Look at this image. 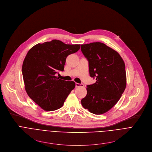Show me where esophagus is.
Returning a JSON list of instances; mask_svg holds the SVG:
<instances>
[{
	"label": "esophagus",
	"mask_w": 152,
	"mask_h": 152,
	"mask_svg": "<svg viewBox=\"0 0 152 152\" xmlns=\"http://www.w3.org/2000/svg\"><path fill=\"white\" fill-rule=\"evenodd\" d=\"M84 85H83V84H80V83H75V87L76 88H78V87H81V86H83Z\"/></svg>",
	"instance_id": "34e87169"
}]
</instances>
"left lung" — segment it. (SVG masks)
I'll use <instances>...</instances> for the list:
<instances>
[{
  "label": "left lung",
  "mask_w": 152,
  "mask_h": 152,
  "mask_svg": "<svg viewBox=\"0 0 152 152\" xmlns=\"http://www.w3.org/2000/svg\"><path fill=\"white\" fill-rule=\"evenodd\" d=\"M81 49L89 61L90 76L96 80L88 85L81 104L94 114H103L117 103L126 89L124 62L116 50L103 43L81 45Z\"/></svg>",
  "instance_id": "1"
}]
</instances>
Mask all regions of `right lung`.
Segmentation results:
<instances>
[{
    "mask_svg": "<svg viewBox=\"0 0 152 152\" xmlns=\"http://www.w3.org/2000/svg\"><path fill=\"white\" fill-rule=\"evenodd\" d=\"M80 48V45H67L53 40L38 43L28 52L22 65L25 88L28 96L45 111L61 107L75 83L57 78L63 71L66 57Z\"/></svg>",
    "mask_w": 152,
    "mask_h": 152,
    "instance_id": "1",
    "label": "right lung"
}]
</instances>
